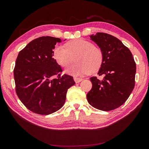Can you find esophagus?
I'll list each match as a JSON object with an SVG mask.
<instances>
[{"instance_id":"1","label":"esophagus","mask_w":149,"mask_h":149,"mask_svg":"<svg viewBox=\"0 0 149 149\" xmlns=\"http://www.w3.org/2000/svg\"><path fill=\"white\" fill-rule=\"evenodd\" d=\"M74 81H75V82L76 83V84H77V83H79V82H81V81L83 80V79L82 78H79V77H75L74 78Z\"/></svg>"}]
</instances>
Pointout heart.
Returning <instances> with one entry per match:
<instances>
[{
	"mask_svg": "<svg viewBox=\"0 0 149 149\" xmlns=\"http://www.w3.org/2000/svg\"><path fill=\"white\" fill-rule=\"evenodd\" d=\"M64 47L57 46L53 50V57L64 68L74 62L75 64L65 70L68 74L79 75L95 73L101 67L103 62V52L99 47L91 42L82 39L72 40L65 44Z\"/></svg>",
	"mask_w": 149,
	"mask_h": 149,
	"instance_id": "1",
	"label": "heart"
}]
</instances>
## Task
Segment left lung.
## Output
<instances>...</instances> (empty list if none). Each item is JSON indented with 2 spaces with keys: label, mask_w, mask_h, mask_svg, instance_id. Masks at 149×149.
<instances>
[{
  "label": "left lung",
  "mask_w": 149,
  "mask_h": 149,
  "mask_svg": "<svg viewBox=\"0 0 149 149\" xmlns=\"http://www.w3.org/2000/svg\"><path fill=\"white\" fill-rule=\"evenodd\" d=\"M90 38L103 52L102 64L98 74L104 77L90 78L93 86L87 95L88 102L100 110H114L127 100L134 88V58L130 49L112 35L97 33Z\"/></svg>",
  "instance_id": "left-lung-1"
}]
</instances>
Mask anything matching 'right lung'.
<instances>
[{
	"label": "right lung",
	"mask_w": 149,
	"mask_h": 149,
	"mask_svg": "<svg viewBox=\"0 0 149 149\" xmlns=\"http://www.w3.org/2000/svg\"><path fill=\"white\" fill-rule=\"evenodd\" d=\"M61 41L56 37H39L17 55L14 70L16 94L25 107L36 114L49 115L60 109L68 89L75 84L70 75H60L61 67L53 58L55 45Z\"/></svg>",
	"instance_id": "add662e5"
}]
</instances>
